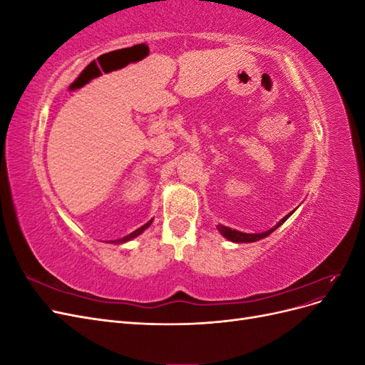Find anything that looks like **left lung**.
Here are the masks:
<instances>
[{
  "label": "left lung",
  "mask_w": 365,
  "mask_h": 365,
  "mask_svg": "<svg viewBox=\"0 0 365 365\" xmlns=\"http://www.w3.org/2000/svg\"><path fill=\"white\" fill-rule=\"evenodd\" d=\"M292 213H289V215H286L280 222L275 225V227H272L271 230H268V231H264V233H256V235H250V233H242V231H237V230H231V228H228V227H224V225H217V230H219V233L222 235L224 237H227L228 240H231V242H237V244H242V242H256V240H260V239H263V237H267V236H269L274 230H277L286 219H288L289 216H291Z\"/></svg>",
  "instance_id": "1"
}]
</instances>
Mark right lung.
Here are the masks:
<instances>
[{"mask_svg": "<svg viewBox=\"0 0 365 365\" xmlns=\"http://www.w3.org/2000/svg\"><path fill=\"white\" fill-rule=\"evenodd\" d=\"M152 220H153V219H150L148 224H145V225H143V227H140L138 230L132 231L130 235H128V236H125V237H121V239H117V240H111V242H113V244H125V242H128V240H132V239H134V237L140 236V235L143 233V231H145V230H146V228H148V227L152 224Z\"/></svg>", "mask_w": 365, "mask_h": 365, "instance_id": "obj_1", "label": "right lung"}]
</instances>
